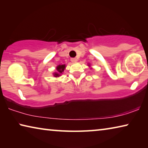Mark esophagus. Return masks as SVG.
Masks as SVG:
<instances>
[{"label": "esophagus", "mask_w": 148, "mask_h": 148, "mask_svg": "<svg viewBox=\"0 0 148 148\" xmlns=\"http://www.w3.org/2000/svg\"><path fill=\"white\" fill-rule=\"evenodd\" d=\"M71 61L72 62H77V59L76 58H71Z\"/></svg>", "instance_id": "obj_1"}]
</instances>
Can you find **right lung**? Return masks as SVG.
I'll use <instances>...</instances> for the list:
<instances>
[{"label": "right lung", "instance_id": "add662e5", "mask_svg": "<svg viewBox=\"0 0 148 148\" xmlns=\"http://www.w3.org/2000/svg\"><path fill=\"white\" fill-rule=\"evenodd\" d=\"M65 69V65L64 64H60L57 67V71H58L59 73H55L54 74V76L57 77L60 76V74H61L62 72L64 71V70Z\"/></svg>", "mask_w": 148, "mask_h": 148}]
</instances>
